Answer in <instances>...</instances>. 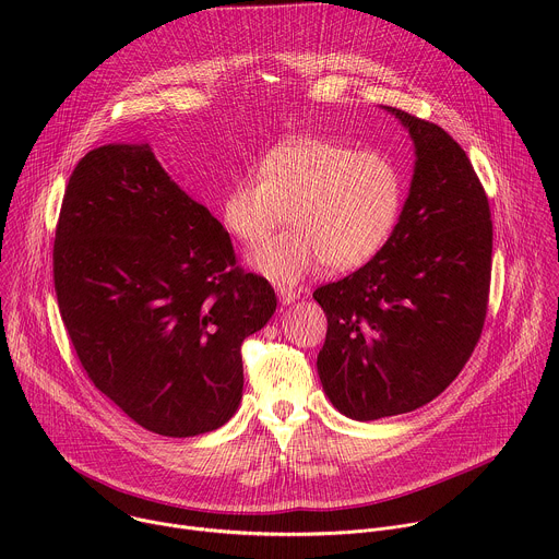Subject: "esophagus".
<instances>
[{"label":"esophagus","instance_id":"obj_1","mask_svg":"<svg viewBox=\"0 0 559 559\" xmlns=\"http://www.w3.org/2000/svg\"><path fill=\"white\" fill-rule=\"evenodd\" d=\"M276 294H278L281 302L287 305V302H294L300 296V289H294V287H287V285H276Z\"/></svg>","mask_w":559,"mask_h":559}]
</instances>
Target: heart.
I'll use <instances>...</instances> for the list:
<instances>
[{
    "label": "heart",
    "instance_id": "1",
    "mask_svg": "<svg viewBox=\"0 0 559 559\" xmlns=\"http://www.w3.org/2000/svg\"><path fill=\"white\" fill-rule=\"evenodd\" d=\"M403 205L405 177L389 152L298 136L272 147L259 173L231 183L221 218L236 241L257 246L289 210L294 229L252 252L250 265L278 285H294L323 263L347 272L371 261Z\"/></svg>",
    "mask_w": 559,
    "mask_h": 559
}]
</instances>
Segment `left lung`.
<instances>
[{
  "label": "left lung",
  "instance_id": "obj_1",
  "mask_svg": "<svg viewBox=\"0 0 559 559\" xmlns=\"http://www.w3.org/2000/svg\"><path fill=\"white\" fill-rule=\"evenodd\" d=\"M386 110L418 156L401 221L367 265L313 292L328 316L318 376L332 405L362 423L414 412L457 378L491 287V207L466 152L440 126Z\"/></svg>",
  "mask_w": 559,
  "mask_h": 559
}]
</instances>
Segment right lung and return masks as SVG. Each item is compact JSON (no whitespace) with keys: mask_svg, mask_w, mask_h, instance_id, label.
Here are the masks:
<instances>
[{"mask_svg":"<svg viewBox=\"0 0 559 559\" xmlns=\"http://www.w3.org/2000/svg\"><path fill=\"white\" fill-rule=\"evenodd\" d=\"M61 321L93 384L143 429L214 431L243 395L241 345L276 311L267 278L150 145L91 150L68 179L52 248Z\"/></svg>","mask_w":559,"mask_h":559,"instance_id":"add662e5","label":"right lung"}]
</instances>
